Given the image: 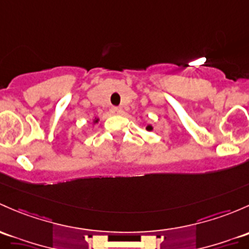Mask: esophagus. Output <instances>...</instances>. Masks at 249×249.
<instances>
[{
  "instance_id": "esophagus-1",
  "label": "esophagus",
  "mask_w": 249,
  "mask_h": 249,
  "mask_svg": "<svg viewBox=\"0 0 249 249\" xmlns=\"http://www.w3.org/2000/svg\"><path fill=\"white\" fill-rule=\"evenodd\" d=\"M111 111H112V113H113V114H120V113H122V109H120L119 107H112Z\"/></svg>"
}]
</instances>
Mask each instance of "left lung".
Listing matches in <instances>:
<instances>
[{"instance_id": "obj_1", "label": "left lung", "mask_w": 249, "mask_h": 249, "mask_svg": "<svg viewBox=\"0 0 249 249\" xmlns=\"http://www.w3.org/2000/svg\"><path fill=\"white\" fill-rule=\"evenodd\" d=\"M146 130H149V131H150V130H153V127H151L150 125H149V126H146Z\"/></svg>"}]
</instances>
